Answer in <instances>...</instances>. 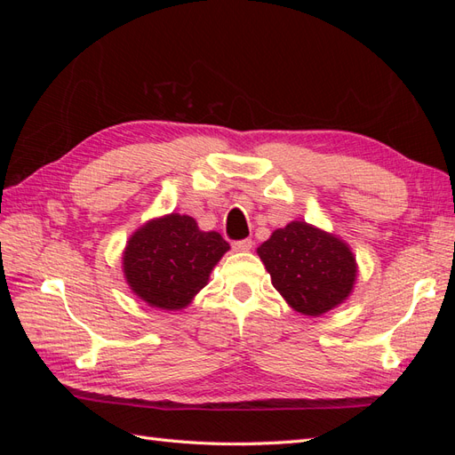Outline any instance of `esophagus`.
I'll return each mask as SVG.
<instances>
[{"mask_svg":"<svg viewBox=\"0 0 455 455\" xmlns=\"http://www.w3.org/2000/svg\"><path fill=\"white\" fill-rule=\"evenodd\" d=\"M252 239H243V241H235L233 243V249H235L237 252H249L252 249Z\"/></svg>","mask_w":455,"mask_h":455,"instance_id":"1","label":"esophagus"}]
</instances>
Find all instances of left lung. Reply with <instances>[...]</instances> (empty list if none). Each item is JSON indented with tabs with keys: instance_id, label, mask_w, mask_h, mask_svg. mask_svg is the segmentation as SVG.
Masks as SVG:
<instances>
[{
	"instance_id": "1",
	"label": "left lung",
	"mask_w": 455,
	"mask_h": 455,
	"mask_svg": "<svg viewBox=\"0 0 455 455\" xmlns=\"http://www.w3.org/2000/svg\"><path fill=\"white\" fill-rule=\"evenodd\" d=\"M256 252L275 291L294 311L307 316H321L341 306L359 275L349 244L304 220L275 229Z\"/></svg>"
}]
</instances>
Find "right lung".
I'll return each instance as SVG.
<instances>
[{"mask_svg":"<svg viewBox=\"0 0 455 455\" xmlns=\"http://www.w3.org/2000/svg\"><path fill=\"white\" fill-rule=\"evenodd\" d=\"M229 251L218 231H201L196 218L171 212L151 218L129 237L121 269L131 292L149 307H188Z\"/></svg>","mask_w":455,"mask_h":455,"instance_id":"1","label":"right lung"}]
</instances>
